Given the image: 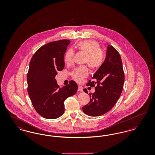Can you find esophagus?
<instances>
[{
  "mask_svg": "<svg viewBox=\"0 0 155 155\" xmlns=\"http://www.w3.org/2000/svg\"><path fill=\"white\" fill-rule=\"evenodd\" d=\"M78 91L79 92H82V91H83V88H82V87H81V86H78Z\"/></svg>",
  "mask_w": 155,
  "mask_h": 155,
  "instance_id": "obj_1",
  "label": "esophagus"
}]
</instances>
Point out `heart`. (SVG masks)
<instances>
[{"mask_svg":"<svg viewBox=\"0 0 155 155\" xmlns=\"http://www.w3.org/2000/svg\"><path fill=\"white\" fill-rule=\"evenodd\" d=\"M77 48L81 52L86 54L84 63L94 70L98 69L103 63V52L101 50L99 44L94 40H85L80 42ZM74 52L72 49H68L64 55V61L66 64H70L73 61ZM88 75V69L86 66L78 67L74 69L71 73L75 81L81 82Z\"/></svg>","mask_w":155,"mask_h":155,"instance_id":"obj_1","label":"heart"}]
</instances>
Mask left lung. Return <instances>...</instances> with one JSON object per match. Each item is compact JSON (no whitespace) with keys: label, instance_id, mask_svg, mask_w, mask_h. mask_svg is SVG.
Wrapping results in <instances>:
<instances>
[{"label":"left lung","instance_id":"8db88e82","mask_svg":"<svg viewBox=\"0 0 155 155\" xmlns=\"http://www.w3.org/2000/svg\"><path fill=\"white\" fill-rule=\"evenodd\" d=\"M95 81H89L88 86H95V92L89 94L90 101L82 107L86 114L100 116L110 110L121 94L124 82L122 61L118 51L108 45L106 57L102 65L93 75ZM84 91L88 94L86 89Z\"/></svg>","mask_w":155,"mask_h":155}]
</instances>
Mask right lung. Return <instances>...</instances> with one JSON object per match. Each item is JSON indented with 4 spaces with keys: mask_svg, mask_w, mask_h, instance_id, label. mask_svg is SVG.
Here are the masks:
<instances>
[{
    "mask_svg": "<svg viewBox=\"0 0 155 155\" xmlns=\"http://www.w3.org/2000/svg\"><path fill=\"white\" fill-rule=\"evenodd\" d=\"M70 41L67 39L45 45L34 53L27 74L28 93L37 113L47 119L60 117L64 112V101L77 91L74 81L59 88L55 76L64 67V55Z\"/></svg>",
    "mask_w": 155,
    "mask_h": 155,
    "instance_id": "obj_1",
    "label": "right lung"
}]
</instances>
